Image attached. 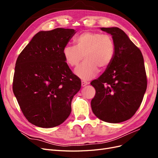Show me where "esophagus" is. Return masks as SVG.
<instances>
[{"label": "esophagus", "instance_id": "obj_1", "mask_svg": "<svg viewBox=\"0 0 158 158\" xmlns=\"http://www.w3.org/2000/svg\"><path fill=\"white\" fill-rule=\"evenodd\" d=\"M89 83L87 82V81H85V80H82V86L84 87L85 85H88Z\"/></svg>", "mask_w": 158, "mask_h": 158}]
</instances>
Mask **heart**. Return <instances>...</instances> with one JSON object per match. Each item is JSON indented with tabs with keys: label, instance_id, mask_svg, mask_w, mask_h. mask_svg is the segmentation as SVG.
<instances>
[{
	"label": "heart",
	"instance_id": "heart-1",
	"mask_svg": "<svg viewBox=\"0 0 158 158\" xmlns=\"http://www.w3.org/2000/svg\"><path fill=\"white\" fill-rule=\"evenodd\" d=\"M76 45H66L63 49L64 59L70 66H78L75 73L84 80H90L111 63L115 47L111 35L98 32H84L74 39Z\"/></svg>",
	"mask_w": 158,
	"mask_h": 158
}]
</instances>
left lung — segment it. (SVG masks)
Instances as JSON below:
<instances>
[{
	"label": "left lung",
	"instance_id": "1",
	"mask_svg": "<svg viewBox=\"0 0 158 158\" xmlns=\"http://www.w3.org/2000/svg\"><path fill=\"white\" fill-rule=\"evenodd\" d=\"M100 29L112 35L115 53L106 71L91 82L95 89L91 107L102 121L118 123L131 118L142 102L147 88L144 58L120 28Z\"/></svg>",
	"mask_w": 158,
	"mask_h": 158
}]
</instances>
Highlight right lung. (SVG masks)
Masks as SVG:
<instances>
[{
	"instance_id": "right-lung-1",
	"label": "right lung",
	"mask_w": 158,
	"mask_h": 158,
	"mask_svg": "<svg viewBox=\"0 0 158 158\" xmlns=\"http://www.w3.org/2000/svg\"><path fill=\"white\" fill-rule=\"evenodd\" d=\"M75 33L64 28L41 31L18 57L13 92L23 115L37 127L59 126L71 113L81 80L66 63L63 49Z\"/></svg>"
}]
</instances>
